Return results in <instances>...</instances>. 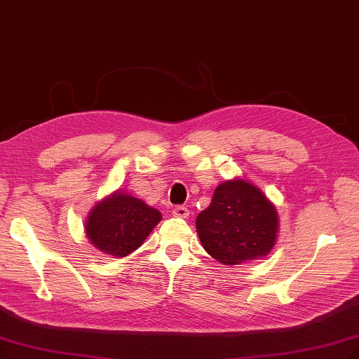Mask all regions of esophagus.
I'll use <instances>...</instances> for the list:
<instances>
[{"label": "esophagus", "mask_w": 359, "mask_h": 359, "mask_svg": "<svg viewBox=\"0 0 359 359\" xmlns=\"http://www.w3.org/2000/svg\"><path fill=\"white\" fill-rule=\"evenodd\" d=\"M172 215L176 218H188L189 217V209L185 206H176L172 209Z\"/></svg>", "instance_id": "esophagus-1"}]
</instances>
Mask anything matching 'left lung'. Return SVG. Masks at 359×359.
<instances>
[{"label":"left lung","instance_id":"obj_1","mask_svg":"<svg viewBox=\"0 0 359 359\" xmlns=\"http://www.w3.org/2000/svg\"><path fill=\"white\" fill-rule=\"evenodd\" d=\"M196 229L203 249L223 265L265 258L278 241L279 217L273 201L252 182L236 177L215 188Z\"/></svg>","mask_w":359,"mask_h":359}]
</instances>
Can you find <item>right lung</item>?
Instances as JSON below:
<instances>
[{"label":"right lung","mask_w":359,"mask_h":359,"mask_svg":"<svg viewBox=\"0 0 359 359\" xmlns=\"http://www.w3.org/2000/svg\"><path fill=\"white\" fill-rule=\"evenodd\" d=\"M161 219L158 209L116 189L90 209L85 232L97 250L114 258H126L142 245Z\"/></svg>","instance_id":"right-lung-1"}]
</instances>
